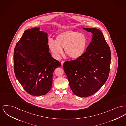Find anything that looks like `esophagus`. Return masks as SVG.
<instances>
[{
  "label": "esophagus",
  "instance_id": "esophagus-1",
  "mask_svg": "<svg viewBox=\"0 0 126 126\" xmlns=\"http://www.w3.org/2000/svg\"><path fill=\"white\" fill-rule=\"evenodd\" d=\"M64 63V61H61V65H62V66L63 65Z\"/></svg>",
  "mask_w": 126,
  "mask_h": 126
}]
</instances>
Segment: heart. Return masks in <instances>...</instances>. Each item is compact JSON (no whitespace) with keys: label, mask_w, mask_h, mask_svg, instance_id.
<instances>
[{"label":"heart","mask_w":126,"mask_h":126,"mask_svg":"<svg viewBox=\"0 0 126 126\" xmlns=\"http://www.w3.org/2000/svg\"><path fill=\"white\" fill-rule=\"evenodd\" d=\"M88 43L87 37L83 33L66 30L58 34L55 40L49 39L48 46L53 56L56 59H59L63 54L62 48H64L67 56L72 59H77L83 55Z\"/></svg>","instance_id":"1"}]
</instances>
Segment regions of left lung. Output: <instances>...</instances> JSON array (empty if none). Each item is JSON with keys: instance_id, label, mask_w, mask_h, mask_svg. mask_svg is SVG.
Returning a JSON list of instances; mask_svg holds the SVG:
<instances>
[{"instance_id": "8db88e82", "label": "left lung", "mask_w": 126, "mask_h": 126, "mask_svg": "<svg viewBox=\"0 0 126 126\" xmlns=\"http://www.w3.org/2000/svg\"><path fill=\"white\" fill-rule=\"evenodd\" d=\"M93 34L92 41L81 57L63 64L70 89L79 97L96 93L107 81L110 70L111 54L101 31L83 28Z\"/></svg>"}]
</instances>
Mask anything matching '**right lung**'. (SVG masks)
<instances>
[{
    "mask_svg": "<svg viewBox=\"0 0 126 126\" xmlns=\"http://www.w3.org/2000/svg\"><path fill=\"white\" fill-rule=\"evenodd\" d=\"M34 28L24 31L14 50V70L18 81L28 93L39 96L52 86L53 73L61 66L51 57L47 34Z\"/></svg>",
    "mask_w": 126,
    "mask_h": 126,
    "instance_id": "add662e5",
    "label": "right lung"
}]
</instances>
